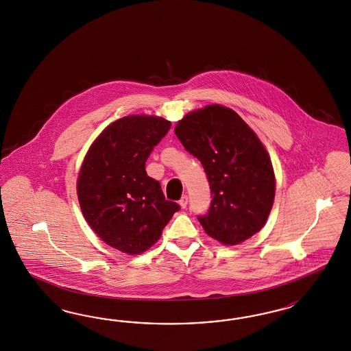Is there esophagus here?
Listing matches in <instances>:
<instances>
[{
	"label": "esophagus",
	"instance_id": "esophagus-1",
	"mask_svg": "<svg viewBox=\"0 0 351 351\" xmlns=\"http://www.w3.org/2000/svg\"><path fill=\"white\" fill-rule=\"evenodd\" d=\"M181 208H186V206H188V197L186 195H184V197H181L180 202Z\"/></svg>",
	"mask_w": 351,
	"mask_h": 351
}]
</instances>
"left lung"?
Listing matches in <instances>:
<instances>
[{"label":"left lung","instance_id":"8db88e82","mask_svg":"<svg viewBox=\"0 0 351 351\" xmlns=\"http://www.w3.org/2000/svg\"><path fill=\"white\" fill-rule=\"evenodd\" d=\"M175 134L201 160L213 202L198 220L223 245L245 242L260 232L276 197V175L264 144L233 109L211 104L191 110Z\"/></svg>","mask_w":351,"mask_h":351}]
</instances>
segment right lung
I'll list each match as a JSON object with an SVG mask.
<instances>
[{"mask_svg":"<svg viewBox=\"0 0 351 351\" xmlns=\"http://www.w3.org/2000/svg\"><path fill=\"white\" fill-rule=\"evenodd\" d=\"M158 116L134 114L106 126L86 153L77 195L90 228L106 245L140 255L162 235L179 204L166 201L145 162L170 130Z\"/></svg>","mask_w":351,"mask_h":351,"instance_id":"obj_1","label":"right lung"}]
</instances>
